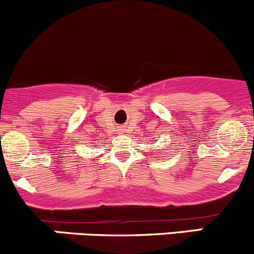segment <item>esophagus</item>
<instances>
[{
	"label": "esophagus",
	"instance_id": "obj_1",
	"mask_svg": "<svg viewBox=\"0 0 254 254\" xmlns=\"http://www.w3.org/2000/svg\"><path fill=\"white\" fill-rule=\"evenodd\" d=\"M119 130H120V132H123V130H124V129H123V127H120Z\"/></svg>",
	"mask_w": 254,
	"mask_h": 254
}]
</instances>
